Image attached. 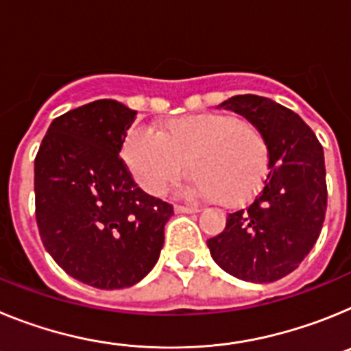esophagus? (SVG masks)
I'll return each instance as SVG.
<instances>
[{
    "label": "esophagus",
    "mask_w": 351,
    "mask_h": 351,
    "mask_svg": "<svg viewBox=\"0 0 351 351\" xmlns=\"http://www.w3.org/2000/svg\"><path fill=\"white\" fill-rule=\"evenodd\" d=\"M173 210L178 214H193V213H198V207H193V206H176L173 207Z\"/></svg>",
    "instance_id": "34e87169"
}]
</instances>
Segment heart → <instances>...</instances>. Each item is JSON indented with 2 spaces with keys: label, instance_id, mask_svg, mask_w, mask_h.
Masks as SVG:
<instances>
[{
  "label": "heart",
  "instance_id": "heart-1",
  "mask_svg": "<svg viewBox=\"0 0 351 351\" xmlns=\"http://www.w3.org/2000/svg\"><path fill=\"white\" fill-rule=\"evenodd\" d=\"M121 156L145 193L160 197L188 170L190 193L241 206L255 197L269 172V142L258 125L232 114L172 117L158 132L132 128Z\"/></svg>",
  "mask_w": 351,
  "mask_h": 351
}]
</instances>
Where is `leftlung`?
Segmentation results:
<instances>
[{"instance_id":"8db88e82","label":"left lung","mask_w":351,"mask_h":351,"mask_svg":"<svg viewBox=\"0 0 351 351\" xmlns=\"http://www.w3.org/2000/svg\"><path fill=\"white\" fill-rule=\"evenodd\" d=\"M218 107L262 128L269 172L255 200L228 214L225 230L207 246L228 274L272 283L299 267L322 232L327 210L324 147L295 112L265 96L237 95Z\"/></svg>"}]
</instances>
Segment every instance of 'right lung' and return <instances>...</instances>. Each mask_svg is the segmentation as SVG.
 Segmentation results:
<instances>
[{
    "instance_id": "1",
    "label": "right lung",
    "mask_w": 351,
    "mask_h": 351,
    "mask_svg": "<svg viewBox=\"0 0 351 351\" xmlns=\"http://www.w3.org/2000/svg\"><path fill=\"white\" fill-rule=\"evenodd\" d=\"M137 110L96 100L56 117L35 158L40 237L71 278L116 290L160 258L173 207L142 191L119 158Z\"/></svg>"
}]
</instances>
